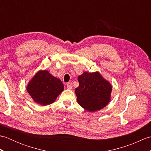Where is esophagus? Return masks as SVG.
I'll return each mask as SVG.
<instances>
[{"label": "esophagus", "mask_w": 151, "mask_h": 151, "mask_svg": "<svg viewBox=\"0 0 151 151\" xmlns=\"http://www.w3.org/2000/svg\"><path fill=\"white\" fill-rule=\"evenodd\" d=\"M67 88H68L69 89H72V85H71V84H70V83H67Z\"/></svg>", "instance_id": "1"}]
</instances>
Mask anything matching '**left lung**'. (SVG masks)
<instances>
[{
    "label": "left lung",
    "mask_w": 151,
    "mask_h": 151,
    "mask_svg": "<svg viewBox=\"0 0 151 151\" xmlns=\"http://www.w3.org/2000/svg\"><path fill=\"white\" fill-rule=\"evenodd\" d=\"M79 86L75 89L77 101L89 111L99 110L110 100L111 86L99 73L85 72L78 77Z\"/></svg>",
    "instance_id": "8db88e82"
}]
</instances>
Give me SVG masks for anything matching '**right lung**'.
<instances>
[{"instance_id":"1","label":"right lung","mask_w":151,"mask_h":151,"mask_svg":"<svg viewBox=\"0 0 151 151\" xmlns=\"http://www.w3.org/2000/svg\"><path fill=\"white\" fill-rule=\"evenodd\" d=\"M63 88L60 79L45 70L36 74L28 84L27 90L35 102L46 106L53 103Z\"/></svg>"}]
</instances>
